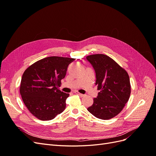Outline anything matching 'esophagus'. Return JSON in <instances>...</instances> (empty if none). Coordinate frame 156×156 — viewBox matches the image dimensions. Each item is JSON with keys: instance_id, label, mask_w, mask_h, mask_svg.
<instances>
[{"instance_id": "obj_1", "label": "esophagus", "mask_w": 156, "mask_h": 156, "mask_svg": "<svg viewBox=\"0 0 156 156\" xmlns=\"http://www.w3.org/2000/svg\"><path fill=\"white\" fill-rule=\"evenodd\" d=\"M74 92H75V94H77V95L81 96V97H83V96H84V94H81V93H79V92H77V91H75Z\"/></svg>"}]
</instances>
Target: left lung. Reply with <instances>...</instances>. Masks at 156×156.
Wrapping results in <instances>:
<instances>
[{"label":"left lung","instance_id":"1","mask_svg":"<svg viewBox=\"0 0 156 156\" xmlns=\"http://www.w3.org/2000/svg\"><path fill=\"white\" fill-rule=\"evenodd\" d=\"M86 58L94 69L96 85L100 90L87 110L98 119H111L119 114L129 100L131 94L129 75L105 55H92Z\"/></svg>","mask_w":156,"mask_h":156}]
</instances>
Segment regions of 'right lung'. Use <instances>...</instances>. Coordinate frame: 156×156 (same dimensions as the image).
Returning a JSON list of instances; mask_svg holds the SVG:
<instances>
[{
	"instance_id": "obj_1",
	"label": "right lung",
	"mask_w": 156,
	"mask_h": 156,
	"mask_svg": "<svg viewBox=\"0 0 156 156\" xmlns=\"http://www.w3.org/2000/svg\"><path fill=\"white\" fill-rule=\"evenodd\" d=\"M75 58L49 56L37 61L23 73L20 94L25 106L41 120L55 119L66 108L69 94L58 87Z\"/></svg>"
}]
</instances>
